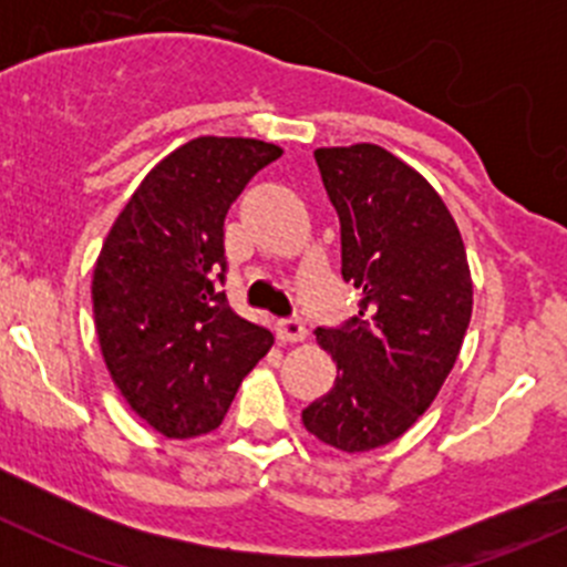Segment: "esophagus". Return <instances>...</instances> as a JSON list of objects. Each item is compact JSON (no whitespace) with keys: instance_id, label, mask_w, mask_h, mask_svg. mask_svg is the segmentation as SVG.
Masks as SVG:
<instances>
[{"instance_id":"esophagus-1","label":"esophagus","mask_w":567,"mask_h":567,"mask_svg":"<svg viewBox=\"0 0 567 567\" xmlns=\"http://www.w3.org/2000/svg\"><path fill=\"white\" fill-rule=\"evenodd\" d=\"M277 334L279 340L285 342H301L307 337V326L301 318H282L277 323Z\"/></svg>"}]
</instances>
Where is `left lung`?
I'll use <instances>...</instances> for the list:
<instances>
[{
    "mask_svg": "<svg viewBox=\"0 0 567 567\" xmlns=\"http://www.w3.org/2000/svg\"><path fill=\"white\" fill-rule=\"evenodd\" d=\"M316 162L340 216L342 279L357 312L316 337L337 381L301 411L312 436L364 453L403 436L433 403L472 318L466 249L447 205L379 145L320 147Z\"/></svg>",
    "mask_w": 567,
    "mask_h": 567,
    "instance_id": "left-lung-1",
    "label": "left lung"
}]
</instances>
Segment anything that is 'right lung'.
Instances as JSON below:
<instances>
[{"instance_id": "right-lung-1", "label": "right lung", "mask_w": 567, "mask_h": 567, "mask_svg": "<svg viewBox=\"0 0 567 567\" xmlns=\"http://www.w3.org/2000/svg\"><path fill=\"white\" fill-rule=\"evenodd\" d=\"M279 156L277 145L241 136L186 142L140 183L95 262V331L109 373L167 439L219 427L274 342L233 312L219 285L227 210Z\"/></svg>"}]
</instances>
